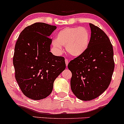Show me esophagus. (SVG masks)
<instances>
[{"label":"esophagus","instance_id":"1","mask_svg":"<svg viewBox=\"0 0 124 124\" xmlns=\"http://www.w3.org/2000/svg\"><path fill=\"white\" fill-rule=\"evenodd\" d=\"M65 64H66V66H68V63H69V60H68L67 59H65Z\"/></svg>","mask_w":124,"mask_h":124}]
</instances>
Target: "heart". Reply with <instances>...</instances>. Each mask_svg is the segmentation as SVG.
Wrapping results in <instances>:
<instances>
[{
  "label": "heart",
  "instance_id": "b5f03b06",
  "mask_svg": "<svg viewBox=\"0 0 124 124\" xmlns=\"http://www.w3.org/2000/svg\"><path fill=\"white\" fill-rule=\"evenodd\" d=\"M90 35L84 27H68L57 33L52 46L56 51L61 53L62 46H65V50L69 55L78 57L87 50L89 46Z\"/></svg>",
  "mask_w": 124,
  "mask_h": 124
}]
</instances>
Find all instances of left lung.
Masks as SVG:
<instances>
[{
	"instance_id": "8db88e82",
	"label": "left lung",
	"mask_w": 124,
	"mask_h": 124,
	"mask_svg": "<svg viewBox=\"0 0 124 124\" xmlns=\"http://www.w3.org/2000/svg\"><path fill=\"white\" fill-rule=\"evenodd\" d=\"M89 25L91 38L88 48L68 65L72 73V92L84 101L95 99L106 90L115 68L113 47L109 38L98 26Z\"/></svg>"
}]
</instances>
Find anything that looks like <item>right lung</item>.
Masks as SVG:
<instances>
[{"label":"right lung","mask_w":124,"mask_h":124,"mask_svg":"<svg viewBox=\"0 0 124 124\" xmlns=\"http://www.w3.org/2000/svg\"><path fill=\"white\" fill-rule=\"evenodd\" d=\"M56 26L36 23L25 28L15 47L13 63L15 78L27 97L33 100L46 98L51 93L54 82L66 68L63 57L50 52L49 38Z\"/></svg>","instance_id":"right-lung-1"}]
</instances>
